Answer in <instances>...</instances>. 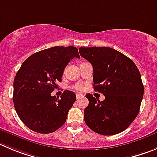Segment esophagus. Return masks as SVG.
I'll list each match as a JSON object with an SVG mask.
<instances>
[{"mask_svg":"<svg viewBox=\"0 0 157 157\" xmlns=\"http://www.w3.org/2000/svg\"><path fill=\"white\" fill-rule=\"evenodd\" d=\"M83 95H82V94H79V93H78V94H76V98H77V99L78 100V99H80V98H83Z\"/></svg>","mask_w":157,"mask_h":157,"instance_id":"esophagus-1","label":"esophagus"}]
</instances>
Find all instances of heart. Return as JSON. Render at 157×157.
Segmentation results:
<instances>
[{"mask_svg": "<svg viewBox=\"0 0 157 157\" xmlns=\"http://www.w3.org/2000/svg\"><path fill=\"white\" fill-rule=\"evenodd\" d=\"M73 89L78 91H82L83 89L82 85L81 83H78V84H75L74 86H73Z\"/></svg>", "mask_w": 157, "mask_h": 157, "instance_id": "1", "label": "heart"}]
</instances>
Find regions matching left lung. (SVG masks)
<instances>
[{
	"label": "left lung",
	"instance_id": "1",
	"mask_svg": "<svg viewBox=\"0 0 157 157\" xmlns=\"http://www.w3.org/2000/svg\"><path fill=\"white\" fill-rule=\"evenodd\" d=\"M82 57L93 67V87L102 93L103 101L87 94L84 110L86 125L104 136L127 129L140 112L144 88L141 75L129 58L109 47L79 48Z\"/></svg>",
	"mask_w": 157,
	"mask_h": 157
}]
</instances>
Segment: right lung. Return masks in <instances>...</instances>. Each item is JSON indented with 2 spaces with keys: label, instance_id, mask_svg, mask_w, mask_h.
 I'll list each match as a JSON object with an SVG mask.
<instances>
[{
  "label": "right lung",
  "instance_id": "add662e5",
  "mask_svg": "<svg viewBox=\"0 0 157 157\" xmlns=\"http://www.w3.org/2000/svg\"><path fill=\"white\" fill-rule=\"evenodd\" d=\"M75 57L80 58L77 48L55 46L33 54L22 63L14 80L13 102L17 116L30 129L47 134L64 125L75 94L66 90L59 98L51 93Z\"/></svg>",
  "mask_w": 157,
  "mask_h": 157
}]
</instances>
